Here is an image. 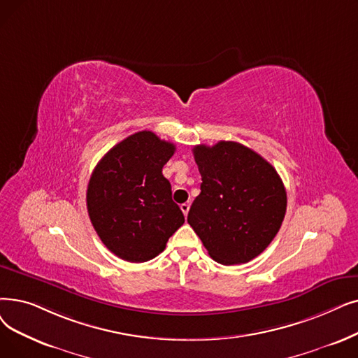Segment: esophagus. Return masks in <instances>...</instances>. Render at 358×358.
<instances>
[{
	"instance_id": "obj_1",
	"label": "esophagus",
	"mask_w": 358,
	"mask_h": 358,
	"mask_svg": "<svg viewBox=\"0 0 358 358\" xmlns=\"http://www.w3.org/2000/svg\"><path fill=\"white\" fill-rule=\"evenodd\" d=\"M180 208H181L184 216H187V213H189V210H190V205H189V203H182Z\"/></svg>"
}]
</instances>
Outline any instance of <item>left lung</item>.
Listing matches in <instances>:
<instances>
[{"label":"left lung","instance_id":"1","mask_svg":"<svg viewBox=\"0 0 358 358\" xmlns=\"http://www.w3.org/2000/svg\"><path fill=\"white\" fill-rule=\"evenodd\" d=\"M201 176L200 194L187 221L222 265L259 256L278 234L287 210V192L276 169L237 142L193 148Z\"/></svg>","mask_w":358,"mask_h":358}]
</instances>
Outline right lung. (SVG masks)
<instances>
[{"mask_svg":"<svg viewBox=\"0 0 358 358\" xmlns=\"http://www.w3.org/2000/svg\"><path fill=\"white\" fill-rule=\"evenodd\" d=\"M176 152L148 130L115 145L93 169L86 203L90 222L110 252L142 263L157 257L184 224L162 168Z\"/></svg>","mask_w":358,"mask_h":358,"instance_id":"right-lung-1","label":"right lung"}]
</instances>
